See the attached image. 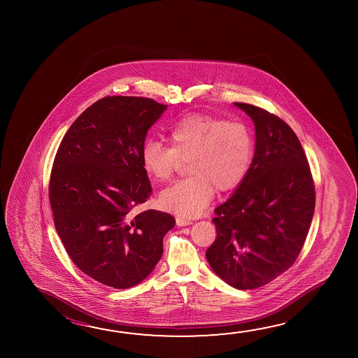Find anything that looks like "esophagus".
Here are the masks:
<instances>
[{
  "label": "esophagus",
  "mask_w": 358,
  "mask_h": 358,
  "mask_svg": "<svg viewBox=\"0 0 358 358\" xmlns=\"http://www.w3.org/2000/svg\"><path fill=\"white\" fill-rule=\"evenodd\" d=\"M177 226H188L192 223V220L189 218H185V217H177L176 218Z\"/></svg>",
  "instance_id": "esophagus-1"
}]
</instances>
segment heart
<instances>
[{
	"instance_id": "1",
	"label": "heart",
	"mask_w": 358,
	"mask_h": 358,
	"mask_svg": "<svg viewBox=\"0 0 358 358\" xmlns=\"http://www.w3.org/2000/svg\"><path fill=\"white\" fill-rule=\"evenodd\" d=\"M170 146L148 140L141 162L148 176L169 181L181 161L191 177L159 194V205L182 216H197L210 203L215 188L227 192L240 185L252 164L255 140L248 126L210 115L181 118L169 132Z\"/></svg>"
}]
</instances>
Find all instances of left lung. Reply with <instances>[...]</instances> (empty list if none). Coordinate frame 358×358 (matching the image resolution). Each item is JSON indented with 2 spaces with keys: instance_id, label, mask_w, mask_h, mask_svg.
I'll list each match as a JSON object with an SVG mask.
<instances>
[{
  "instance_id": "8db88e82",
  "label": "left lung",
  "mask_w": 358,
  "mask_h": 358,
  "mask_svg": "<svg viewBox=\"0 0 358 358\" xmlns=\"http://www.w3.org/2000/svg\"><path fill=\"white\" fill-rule=\"evenodd\" d=\"M235 105L255 123V156L235 194L215 210L217 237L206 257L229 286L252 289L299 257L316 194L305 151L287 123L257 106Z\"/></svg>"
}]
</instances>
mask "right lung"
<instances>
[{"label": "right lung", "mask_w": 358, "mask_h": 358, "mask_svg": "<svg viewBox=\"0 0 358 358\" xmlns=\"http://www.w3.org/2000/svg\"><path fill=\"white\" fill-rule=\"evenodd\" d=\"M166 108L146 97H103L71 124L53 161L48 197L56 231L72 262L110 287L143 281L176 223L166 212L132 213L152 192L142 146Z\"/></svg>", "instance_id": "1"}]
</instances>
